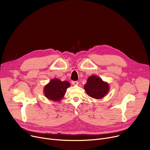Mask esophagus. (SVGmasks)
I'll use <instances>...</instances> for the list:
<instances>
[{
	"label": "esophagus",
	"instance_id": "1",
	"mask_svg": "<svg viewBox=\"0 0 150 150\" xmlns=\"http://www.w3.org/2000/svg\"><path fill=\"white\" fill-rule=\"evenodd\" d=\"M72 84H74V85H78V84H79V82L76 81H72Z\"/></svg>",
	"mask_w": 150,
	"mask_h": 150
}]
</instances>
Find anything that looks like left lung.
<instances>
[{"label": "left lung", "instance_id": "1", "mask_svg": "<svg viewBox=\"0 0 150 150\" xmlns=\"http://www.w3.org/2000/svg\"><path fill=\"white\" fill-rule=\"evenodd\" d=\"M84 88L88 95L96 99H101L106 96L109 91V86L107 82L102 80L97 75L90 76Z\"/></svg>", "mask_w": 150, "mask_h": 150}]
</instances>
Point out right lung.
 <instances>
[{"label":"right lung","instance_id":"1","mask_svg":"<svg viewBox=\"0 0 150 150\" xmlns=\"http://www.w3.org/2000/svg\"><path fill=\"white\" fill-rule=\"evenodd\" d=\"M70 86V83L67 81H62L59 79L53 78L45 86L44 96L50 100L59 101L64 97L66 90Z\"/></svg>","mask_w":150,"mask_h":150}]
</instances>
